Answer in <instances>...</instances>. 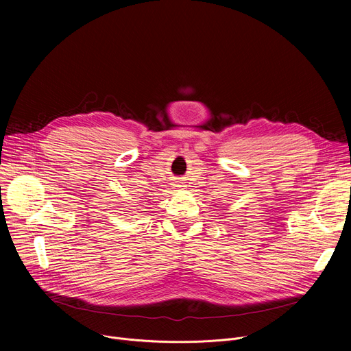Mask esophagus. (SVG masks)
<instances>
[{
    "label": "esophagus",
    "mask_w": 351,
    "mask_h": 351,
    "mask_svg": "<svg viewBox=\"0 0 351 351\" xmlns=\"http://www.w3.org/2000/svg\"><path fill=\"white\" fill-rule=\"evenodd\" d=\"M176 182H178V183H175V187H182V186H183L182 183H179V180H176Z\"/></svg>",
    "instance_id": "obj_1"
}]
</instances>
